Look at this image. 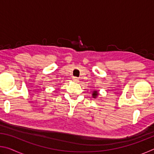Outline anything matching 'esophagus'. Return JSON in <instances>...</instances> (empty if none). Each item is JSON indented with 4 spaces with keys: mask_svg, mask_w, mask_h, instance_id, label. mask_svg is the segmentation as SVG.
I'll use <instances>...</instances> for the list:
<instances>
[{
    "mask_svg": "<svg viewBox=\"0 0 154 154\" xmlns=\"http://www.w3.org/2000/svg\"><path fill=\"white\" fill-rule=\"evenodd\" d=\"M72 80H73L75 82H79V79H78V78L76 77H72Z\"/></svg>",
    "mask_w": 154,
    "mask_h": 154,
    "instance_id": "34e87169",
    "label": "esophagus"
}]
</instances>
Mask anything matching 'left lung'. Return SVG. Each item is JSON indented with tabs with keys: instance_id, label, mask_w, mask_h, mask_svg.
Listing matches in <instances>:
<instances>
[{
	"instance_id": "8db88e82",
	"label": "left lung",
	"mask_w": 154,
	"mask_h": 154,
	"mask_svg": "<svg viewBox=\"0 0 154 154\" xmlns=\"http://www.w3.org/2000/svg\"><path fill=\"white\" fill-rule=\"evenodd\" d=\"M98 93L96 92V91H94V92H93V94H92V96H93V97L94 98H96V96H98Z\"/></svg>"
}]
</instances>
